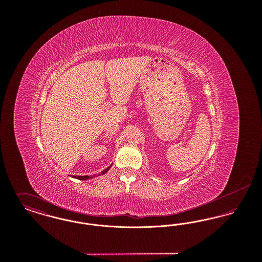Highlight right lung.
Wrapping results in <instances>:
<instances>
[{
  "mask_svg": "<svg viewBox=\"0 0 262 262\" xmlns=\"http://www.w3.org/2000/svg\"><path fill=\"white\" fill-rule=\"evenodd\" d=\"M112 167V165H110L107 169H105L104 171H102L101 172V174H105L106 172H108L109 170H110V168ZM100 174H93V176H73V178H75V179H77V180H82V181H86V180H89V179H93L94 177H98Z\"/></svg>",
  "mask_w": 262,
  "mask_h": 262,
  "instance_id": "1",
  "label": "right lung"
}]
</instances>
